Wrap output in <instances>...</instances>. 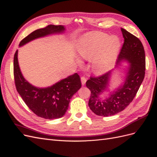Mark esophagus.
Segmentation results:
<instances>
[{"instance_id": "1", "label": "esophagus", "mask_w": 157, "mask_h": 157, "mask_svg": "<svg viewBox=\"0 0 157 157\" xmlns=\"http://www.w3.org/2000/svg\"><path fill=\"white\" fill-rule=\"evenodd\" d=\"M80 79H81V82H82V85H84L85 84H86V80H87L86 77H81Z\"/></svg>"}]
</instances>
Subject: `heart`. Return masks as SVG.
Segmentation results:
<instances>
[{
  "mask_svg": "<svg viewBox=\"0 0 157 157\" xmlns=\"http://www.w3.org/2000/svg\"><path fill=\"white\" fill-rule=\"evenodd\" d=\"M120 47V40L117 37L102 35L83 39L80 42L78 52L82 58L93 59V69L103 73L113 66Z\"/></svg>",
  "mask_w": 157,
  "mask_h": 157,
  "instance_id": "b5f03b06",
  "label": "heart"
}]
</instances>
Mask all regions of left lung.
I'll return each mask as SVG.
<instances>
[{
	"mask_svg": "<svg viewBox=\"0 0 157 157\" xmlns=\"http://www.w3.org/2000/svg\"><path fill=\"white\" fill-rule=\"evenodd\" d=\"M124 43L118 57L117 64L122 60L130 63L124 84L105 99L101 94L107 89L111 71L92 77L86 85L91 94L88 101L90 109L97 115L109 117L117 114L132 101L145 77V54L144 46L138 38L121 28Z\"/></svg>",
	"mask_w": 157,
	"mask_h": 157,
	"instance_id": "1",
	"label": "left lung"
}]
</instances>
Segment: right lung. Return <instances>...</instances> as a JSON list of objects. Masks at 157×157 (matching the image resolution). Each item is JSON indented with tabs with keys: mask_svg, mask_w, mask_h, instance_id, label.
<instances>
[{
	"mask_svg": "<svg viewBox=\"0 0 157 157\" xmlns=\"http://www.w3.org/2000/svg\"><path fill=\"white\" fill-rule=\"evenodd\" d=\"M63 25H48L32 32L25 37L20 46L33 40L54 33H63ZM13 76L17 91L27 107L39 117L56 119L62 117L69 107L70 99L81 87L79 75L76 73L48 88L33 86L23 77L17 61V50L13 58Z\"/></svg>",
	"mask_w": 157,
	"mask_h": 157,
	"instance_id": "obj_1",
	"label": "right lung"
}]
</instances>
